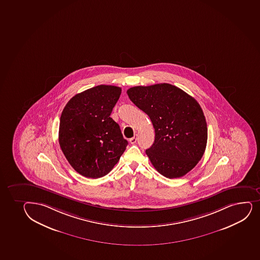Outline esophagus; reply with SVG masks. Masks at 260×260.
Returning <instances> with one entry per match:
<instances>
[{"label": "esophagus", "instance_id": "esophagus-1", "mask_svg": "<svg viewBox=\"0 0 260 260\" xmlns=\"http://www.w3.org/2000/svg\"><path fill=\"white\" fill-rule=\"evenodd\" d=\"M137 136H135L134 137H132L129 139V143H132V144H135V143H137Z\"/></svg>", "mask_w": 260, "mask_h": 260}]
</instances>
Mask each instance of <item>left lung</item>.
Masks as SVG:
<instances>
[{
    "label": "left lung",
    "mask_w": 260,
    "mask_h": 260,
    "mask_svg": "<svg viewBox=\"0 0 260 260\" xmlns=\"http://www.w3.org/2000/svg\"><path fill=\"white\" fill-rule=\"evenodd\" d=\"M127 94L154 126V142L146 150L154 168L168 179L180 178L195 168L208 138L206 120L198 101L168 83L131 87Z\"/></svg>",
    "instance_id": "1"
}]
</instances>
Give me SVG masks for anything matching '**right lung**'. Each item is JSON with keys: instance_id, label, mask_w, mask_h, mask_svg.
<instances>
[{"instance_id": "1", "label": "right lung", "mask_w": 260, "mask_h": 260, "mask_svg": "<svg viewBox=\"0 0 260 260\" xmlns=\"http://www.w3.org/2000/svg\"><path fill=\"white\" fill-rule=\"evenodd\" d=\"M121 87L100 85L75 95L65 106L59 123V144L77 173L87 178L105 176L128 145L110 115Z\"/></svg>"}]
</instances>
